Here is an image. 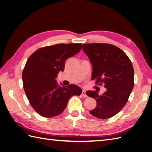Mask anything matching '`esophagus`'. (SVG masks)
I'll list each match as a JSON object with an SVG mask.
<instances>
[{
	"label": "esophagus",
	"mask_w": 152,
	"mask_h": 152,
	"mask_svg": "<svg viewBox=\"0 0 152 152\" xmlns=\"http://www.w3.org/2000/svg\"><path fill=\"white\" fill-rule=\"evenodd\" d=\"M82 96H83L84 98H87V95L86 93V91H85V90H82Z\"/></svg>",
	"instance_id": "esophagus-1"
}]
</instances>
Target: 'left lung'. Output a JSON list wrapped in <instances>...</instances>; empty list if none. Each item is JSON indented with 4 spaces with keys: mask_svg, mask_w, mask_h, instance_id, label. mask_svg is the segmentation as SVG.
<instances>
[{
    "mask_svg": "<svg viewBox=\"0 0 152 152\" xmlns=\"http://www.w3.org/2000/svg\"><path fill=\"white\" fill-rule=\"evenodd\" d=\"M82 49L93 66L91 79L107 89L102 95L96 91L86 92L97 103L90 113L101 119L112 117L126 105L134 87L132 63L123 50L112 44H84Z\"/></svg>",
    "mask_w": 152,
    "mask_h": 152,
    "instance_id": "1",
    "label": "left lung"
}]
</instances>
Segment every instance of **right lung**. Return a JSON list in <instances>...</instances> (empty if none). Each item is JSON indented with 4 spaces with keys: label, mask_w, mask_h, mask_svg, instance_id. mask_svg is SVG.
<instances>
[{
    "label": "right lung",
    "mask_w": 152,
    "mask_h": 152,
    "mask_svg": "<svg viewBox=\"0 0 152 152\" xmlns=\"http://www.w3.org/2000/svg\"><path fill=\"white\" fill-rule=\"evenodd\" d=\"M81 49L82 44H56L37 49L28 59L22 74L23 88L30 104L40 115H59L72 96L81 94L79 86H61L56 80L59 71H64L66 59Z\"/></svg>",
    "instance_id": "obj_1"
}]
</instances>
